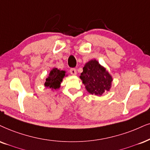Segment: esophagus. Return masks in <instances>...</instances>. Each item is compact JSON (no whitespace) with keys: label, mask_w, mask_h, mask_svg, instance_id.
I'll use <instances>...</instances> for the list:
<instances>
[{"label":"esophagus","mask_w":150,"mask_h":150,"mask_svg":"<svg viewBox=\"0 0 150 150\" xmlns=\"http://www.w3.org/2000/svg\"><path fill=\"white\" fill-rule=\"evenodd\" d=\"M70 73H71V75H76L77 74V71H76V69H71L70 70Z\"/></svg>","instance_id":"1"}]
</instances>
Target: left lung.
Masks as SVG:
<instances>
[{
    "label": "left lung",
    "mask_w": 150,
    "mask_h": 150,
    "mask_svg": "<svg viewBox=\"0 0 150 150\" xmlns=\"http://www.w3.org/2000/svg\"><path fill=\"white\" fill-rule=\"evenodd\" d=\"M80 78L86 90L96 96H102L104 93L109 91L113 80L105 68L95 59L85 64Z\"/></svg>",
    "instance_id": "left-lung-1"
}]
</instances>
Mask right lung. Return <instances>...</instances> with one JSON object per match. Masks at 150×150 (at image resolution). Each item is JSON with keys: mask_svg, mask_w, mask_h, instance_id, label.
Wrapping results in <instances>:
<instances>
[{"mask_svg": "<svg viewBox=\"0 0 150 150\" xmlns=\"http://www.w3.org/2000/svg\"><path fill=\"white\" fill-rule=\"evenodd\" d=\"M65 71H60L57 69H53L49 73L48 78L45 79V86L52 89L59 88L62 79L65 76Z\"/></svg>", "mask_w": 150, "mask_h": 150, "instance_id": "add662e5", "label": "right lung"}]
</instances>
